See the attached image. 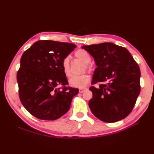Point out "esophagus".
<instances>
[{
	"label": "esophagus",
	"mask_w": 154,
	"mask_h": 154,
	"mask_svg": "<svg viewBox=\"0 0 154 154\" xmlns=\"http://www.w3.org/2000/svg\"><path fill=\"white\" fill-rule=\"evenodd\" d=\"M85 90H87V88H80V89H79V92H83Z\"/></svg>",
	"instance_id": "34e87169"
}]
</instances>
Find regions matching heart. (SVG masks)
Returning <instances> with one entry per match:
<instances>
[{
    "label": "heart",
    "mask_w": 154,
    "mask_h": 154,
    "mask_svg": "<svg viewBox=\"0 0 154 154\" xmlns=\"http://www.w3.org/2000/svg\"><path fill=\"white\" fill-rule=\"evenodd\" d=\"M74 56L76 58L80 60L83 63H85L84 70H87L88 72H92L94 70L92 65L90 63L91 58L87 51L83 49L77 50ZM63 72L65 75L67 77L71 76V69H70L69 59L68 57H66L63 60L62 63ZM90 80V76L87 74H83L79 76H74L69 80V84L73 87L82 88L87 85V83Z\"/></svg>",
    "instance_id": "obj_1"
}]
</instances>
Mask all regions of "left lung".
I'll return each instance as SVG.
<instances>
[{"mask_svg":"<svg viewBox=\"0 0 154 154\" xmlns=\"http://www.w3.org/2000/svg\"><path fill=\"white\" fill-rule=\"evenodd\" d=\"M94 58L96 69L91 86V110L102 122L114 123L128 116L140 93V69L129 51L122 46L106 42L84 45Z\"/></svg>","mask_w":154,"mask_h":154,"instance_id":"obj_1","label":"left lung"}]
</instances>
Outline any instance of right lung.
<instances>
[{"instance_id": "add662e5", "label": "right lung", "mask_w": 154, "mask_h": 154, "mask_svg": "<svg viewBox=\"0 0 154 154\" xmlns=\"http://www.w3.org/2000/svg\"><path fill=\"white\" fill-rule=\"evenodd\" d=\"M76 45L53 40H38L23 53L17 74L20 100L36 118L55 120L71 107L78 88L67 87L62 60Z\"/></svg>"}]
</instances>
